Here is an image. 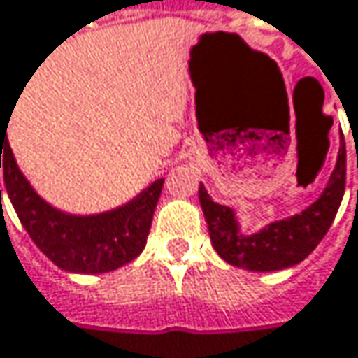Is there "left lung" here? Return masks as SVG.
Returning <instances> with one entry per match:
<instances>
[{
  "label": "left lung",
  "instance_id": "1",
  "mask_svg": "<svg viewBox=\"0 0 358 358\" xmlns=\"http://www.w3.org/2000/svg\"><path fill=\"white\" fill-rule=\"evenodd\" d=\"M345 180L347 152L345 145H341L322 194L298 215L267 222L255 233H245L235 208L215 202L208 196L204 184H200L199 200L215 251L229 265L257 273L298 265L328 233L345 194Z\"/></svg>",
  "mask_w": 358,
  "mask_h": 358
}]
</instances>
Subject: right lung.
<instances>
[{"mask_svg": "<svg viewBox=\"0 0 358 358\" xmlns=\"http://www.w3.org/2000/svg\"><path fill=\"white\" fill-rule=\"evenodd\" d=\"M6 134L8 129L1 121L0 168L3 166L8 196L36 247L54 265L71 273H107L134 262L143 251L164 186L162 176L111 210L71 215L52 206L34 190L13 158Z\"/></svg>", "mask_w": 358, "mask_h": 358, "instance_id": "1", "label": "right lung"}]
</instances>
